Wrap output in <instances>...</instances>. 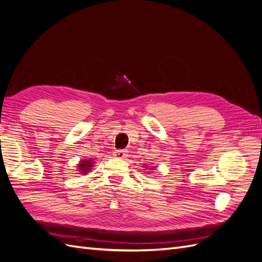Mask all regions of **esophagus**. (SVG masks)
<instances>
[{"mask_svg": "<svg viewBox=\"0 0 262 262\" xmlns=\"http://www.w3.org/2000/svg\"><path fill=\"white\" fill-rule=\"evenodd\" d=\"M115 156L117 158H121V160H124V158L128 156V155H126V150H124V149H118V150H116V152H115Z\"/></svg>", "mask_w": 262, "mask_h": 262, "instance_id": "obj_1", "label": "esophagus"}]
</instances>
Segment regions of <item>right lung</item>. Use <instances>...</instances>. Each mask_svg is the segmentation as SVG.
Listing matches in <instances>:
<instances>
[{"mask_svg": "<svg viewBox=\"0 0 262 262\" xmlns=\"http://www.w3.org/2000/svg\"><path fill=\"white\" fill-rule=\"evenodd\" d=\"M92 165H93V162H91V160L90 161H87V160L86 161H82L81 164H78V169L81 170L82 173H86L87 171L91 169Z\"/></svg>", "mask_w": 262, "mask_h": 262, "instance_id": "1", "label": "right lung"}]
</instances>
